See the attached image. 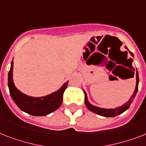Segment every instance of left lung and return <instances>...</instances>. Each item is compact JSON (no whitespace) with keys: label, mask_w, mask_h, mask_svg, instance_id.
<instances>
[{"label":"left lung","mask_w":146,"mask_h":146,"mask_svg":"<svg viewBox=\"0 0 146 146\" xmlns=\"http://www.w3.org/2000/svg\"><path fill=\"white\" fill-rule=\"evenodd\" d=\"M127 49V47H125ZM130 54L133 56V53L132 52H130ZM133 73V76L135 73ZM139 73H138V71H136V86H135V89L134 93L132 95L131 98L128 102H126V103H125L124 105L122 106H119V107L115 108V109H102V108L96 107V106H94L91 105L90 103L88 102L87 100V96H86V93L84 92V94H85V104L86 106V107L90 110L91 112H93L94 113H96L98 115H103V116H105V117H115L117 115H119L121 113H122L123 112H125V110H127L129 108L130 104L132 103V102L134 100L136 93H137L138 91V86H139Z\"/></svg>","instance_id":"obj_1"}]
</instances>
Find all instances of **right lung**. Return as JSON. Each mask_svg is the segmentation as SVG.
I'll return each mask as SVG.
<instances>
[{
	"label": "right lung",
	"mask_w": 146,
	"mask_h": 146,
	"mask_svg": "<svg viewBox=\"0 0 146 146\" xmlns=\"http://www.w3.org/2000/svg\"><path fill=\"white\" fill-rule=\"evenodd\" d=\"M13 63L8 73V87L11 97L22 111L35 116L46 115L57 110L63 103V95L67 87L68 81L55 93L43 97H32L18 90L13 82Z\"/></svg>",
	"instance_id": "1"
}]
</instances>
